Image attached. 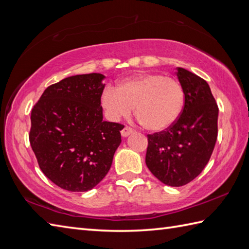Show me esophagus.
Instances as JSON below:
<instances>
[{
	"label": "esophagus",
	"mask_w": 249,
	"mask_h": 249,
	"mask_svg": "<svg viewBox=\"0 0 249 249\" xmlns=\"http://www.w3.org/2000/svg\"><path fill=\"white\" fill-rule=\"evenodd\" d=\"M134 131V128L129 127V126H125V127L121 130V135L123 137H127L128 135H130Z\"/></svg>",
	"instance_id": "1"
}]
</instances>
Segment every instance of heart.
<instances>
[{
  "mask_svg": "<svg viewBox=\"0 0 249 249\" xmlns=\"http://www.w3.org/2000/svg\"><path fill=\"white\" fill-rule=\"evenodd\" d=\"M103 108L111 121L131 114L143 127L161 131L176 123L184 106V92L176 79L160 73H141L122 80L116 88L106 87L100 97Z\"/></svg>",
  "mask_w": 249,
  "mask_h": 249,
  "instance_id": "1",
  "label": "heart"
}]
</instances>
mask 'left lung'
<instances>
[{
  "label": "left lung",
  "mask_w": 249,
  "mask_h": 249,
  "mask_svg": "<svg viewBox=\"0 0 249 249\" xmlns=\"http://www.w3.org/2000/svg\"><path fill=\"white\" fill-rule=\"evenodd\" d=\"M185 103L176 123L147 135L145 163L153 176L169 186H183L202 172L217 140L218 106L208 82L178 67Z\"/></svg>",
  "instance_id": "left-lung-1"
}]
</instances>
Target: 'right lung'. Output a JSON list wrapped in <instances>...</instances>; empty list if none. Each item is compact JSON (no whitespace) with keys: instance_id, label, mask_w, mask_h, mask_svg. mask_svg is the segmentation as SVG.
<instances>
[{"instance_id":"1","label":"right lung","mask_w":249,"mask_h":249,"mask_svg":"<svg viewBox=\"0 0 249 249\" xmlns=\"http://www.w3.org/2000/svg\"><path fill=\"white\" fill-rule=\"evenodd\" d=\"M102 73L63 79L31 112L30 143L40 170L68 192H88L112 165L124 125L103 120Z\"/></svg>"}]
</instances>
